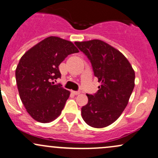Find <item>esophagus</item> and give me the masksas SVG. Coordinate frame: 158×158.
<instances>
[{
	"instance_id": "esophagus-1",
	"label": "esophagus",
	"mask_w": 158,
	"mask_h": 158,
	"mask_svg": "<svg viewBox=\"0 0 158 158\" xmlns=\"http://www.w3.org/2000/svg\"><path fill=\"white\" fill-rule=\"evenodd\" d=\"M72 93L75 94V95H77V94L81 93V92H80V91H72Z\"/></svg>"
}]
</instances>
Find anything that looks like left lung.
I'll list each match as a JSON object with an SVG mask.
<instances>
[{"label": "left lung", "instance_id": "obj_1", "mask_svg": "<svg viewBox=\"0 0 158 158\" xmlns=\"http://www.w3.org/2000/svg\"><path fill=\"white\" fill-rule=\"evenodd\" d=\"M75 44L90 60L94 75L101 83L95 94H86L88 103L81 109V115L90 127H106L127 107L135 87V71L123 54L103 40Z\"/></svg>", "mask_w": 158, "mask_h": 158}]
</instances>
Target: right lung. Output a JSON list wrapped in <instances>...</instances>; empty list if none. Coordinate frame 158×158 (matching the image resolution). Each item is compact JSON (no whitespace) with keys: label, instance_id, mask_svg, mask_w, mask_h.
Here are the masks:
<instances>
[{"label":"right lung","instance_id":"right-lung-1","mask_svg":"<svg viewBox=\"0 0 158 158\" xmlns=\"http://www.w3.org/2000/svg\"><path fill=\"white\" fill-rule=\"evenodd\" d=\"M79 50L71 41L50 36L29 49L17 66L16 83L22 103L33 119L49 123L60 114L70 92L54 85L61 77L58 66Z\"/></svg>","mask_w":158,"mask_h":158}]
</instances>
